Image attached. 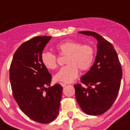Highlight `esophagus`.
<instances>
[{
  "label": "esophagus",
  "mask_w": 130,
  "mask_h": 130,
  "mask_svg": "<svg viewBox=\"0 0 130 130\" xmlns=\"http://www.w3.org/2000/svg\"><path fill=\"white\" fill-rule=\"evenodd\" d=\"M60 84H61V85L62 86H63V87H65V86H66V84L62 83V82H61V83H60Z\"/></svg>",
  "instance_id": "1"
}]
</instances>
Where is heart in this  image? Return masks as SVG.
<instances>
[{"label": "heart", "mask_w": 130, "mask_h": 130, "mask_svg": "<svg viewBox=\"0 0 130 130\" xmlns=\"http://www.w3.org/2000/svg\"><path fill=\"white\" fill-rule=\"evenodd\" d=\"M61 56H66V66L60 69L54 76L56 82L70 83L76 79L80 69L88 71L92 65L95 58L94 48L90 44L72 40L61 42L55 47ZM41 62L46 69H55L57 67V57L48 51H44L41 55Z\"/></svg>", "instance_id": "1"}]
</instances>
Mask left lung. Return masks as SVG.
<instances>
[{
    "instance_id": "obj_1",
    "label": "left lung",
    "mask_w": 130,
    "mask_h": 130,
    "mask_svg": "<svg viewBox=\"0 0 130 130\" xmlns=\"http://www.w3.org/2000/svg\"><path fill=\"white\" fill-rule=\"evenodd\" d=\"M79 33L92 36L98 43L94 63L81 77L82 84L74 85L76 101L88 115H101L111 108L118 95L122 78L121 63L113 45L103 36L94 31ZM83 84L88 87L84 88Z\"/></svg>"
}]
</instances>
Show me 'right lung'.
<instances>
[{
	"label": "right lung",
	"instance_id": "1",
	"mask_svg": "<svg viewBox=\"0 0 130 130\" xmlns=\"http://www.w3.org/2000/svg\"><path fill=\"white\" fill-rule=\"evenodd\" d=\"M51 36H36L15 51L9 69L11 89L22 112L34 121L48 123L59 114L63 87L51 86L52 75L41 62Z\"/></svg>",
	"mask_w": 130,
	"mask_h": 130
}]
</instances>
